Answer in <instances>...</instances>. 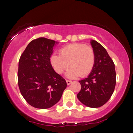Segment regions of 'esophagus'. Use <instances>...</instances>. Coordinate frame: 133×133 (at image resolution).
<instances>
[{
  "label": "esophagus",
  "mask_w": 133,
  "mask_h": 133,
  "mask_svg": "<svg viewBox=\"0 0 133 133\" xmlns=\"http://www.w3.org/2000/svg\"><path fill=\"white\" fill-rule=\"evenodd\" d=\"M66 83L67 85H70L71 83H72V81H69V80H66Z\"/></svg>",
  "instance_id": "obj_1"
}]
</instances>
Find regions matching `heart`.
<instances>
[{
	"mask_svg": "<svg viewBox=\"0 0 133 133\" xmlns=\"http://www.w3.org/2000/svg\"><path fill=\"white\" fill-rule=\"evenodd\" d=\"M59 54H54L50 63L57 74H61L68 68L67 78L74 79L80 76L85 77L90 74L95 64V53L93 48L84 43H73L59 50Z\"/></svg>",
	"mask_w": 133,
	"mask_h": 133,
	"instance_id": "obj_1",
	"label": "heart"
}]
</instances>
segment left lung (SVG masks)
Here are the masks:
<instances>
[{
	"mask_svg": "<svg viewBox=\"0 0 133 133\" xmlns=\"http://www.w3.org/2000/svg\"><path fill=\"white\" fill-rule=\"evenodd\" d=\"M95 53L94 68L87 78L79 81L81 89L77 95L80 102L91 108L100 107L110 99L116 85L115 64L105 49L91 40Z\"/></svg>",
	"mask_w": 133,
	"mask_h": 133,
	"instance_id": "obj_1",
	"label": "left lung"
}]
</instances>
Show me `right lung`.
<instances>
[{
  "mask_svg": "<svg viewBox=\"0 0 133 133\" xmlns=\"http://www.w3.org/2000/svg\"><path fill=\"white\" fill-rule=\"evenodd\" d=\"M58 42L44 37L28 44L18 62V84L24 99L40 109L57 104L67 87L66 80L54 70L50 61Z\"/></svg>",
  "mask_w": 133,
  "mask_h": 133,
  "instance_id": "add662e5",
  "label": "right lung"
}]
</instances>
